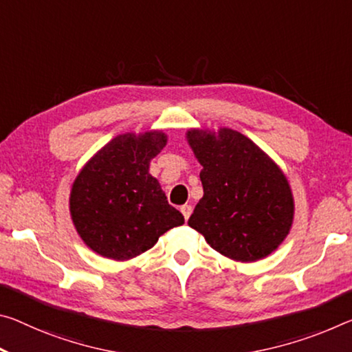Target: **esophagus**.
Segmentation results:
<instances>
[{"label": "esophagus", "mask_w": 352, "mask_h": 352, "mask_svg": "<svg viewBox=\"0 0 352 352\" xmlns=\"http://www.w3.org/2000/svg\"><path fill=\"white\" fill-rule=\"evenodd\" d=\"M180 210H182L183 216H185V221H188L189 216H191V213H192V206L191 205H183Z\"/></svg>", "instance_id": "34e87169"}]
</instances>
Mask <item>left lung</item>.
I'll use <instances>...</instances> for the list:
<instances>
[{
  "label": "left lung",
  "instance_id": "8db88e82",
  "mask_svg": "<svg viewBox=\"0 0 352 352\" xmlns=\"http://www.w3.org/2000/svg\"><path fill=\"white\" fill-rule=\"evenodd\" d=\"M204 197L188 224L217 252L256 261L278 248L293 224L294 202L283 172L241 133L189 130Z\"/></svg>",
  "mask_w": 352,
  "mask_h": 352
}]
</instances>
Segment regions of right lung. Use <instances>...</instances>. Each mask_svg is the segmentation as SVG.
Masks as SVG:
<instances>
[{
    "mask_svg": "<svg viewBox=\"0 0 352 352\" xmlns=\"http://www.w3.org/2000/svg\"><path fill=\"white\" fill-rule=\"evenodd\" d=\"M161 131L120 135L82 167L70 192L76 232L94 252L130 260L153 248L158 238L185 217L167 202L150 160L166 146Z\"/></svg>",
    "mask_w": 352,
    "mask_h": 352,
    "instance_id": "add662e5",
    "label": "right lung"
}]
</instances>
